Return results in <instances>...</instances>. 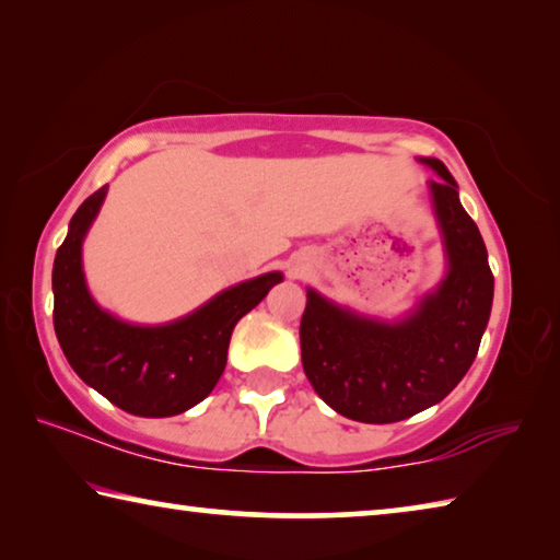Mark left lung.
<instances>
[{"mask_svg":"<svg viewBox=\"0 0 560 560\" xmlns=\"http://www.w3.org/2000/svg\"><path fill=\"white\" fill-rule=\"evenodd\" d=\"M447 277L412 316L395 324L358 316L306 291L301 363L308 383L338 415L358 422H400L444 400L477 358L494 299L487 246L444 163L424 158Z\"/></svg>","mask_w":560,"mask_h":560,"instance_id":"left-lung-1","label":"left lung"}]
</instances>
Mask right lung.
<instances>
[{"label":"right lung","mask_w":560,"mask_h":560,"mask_svg":"<svg viewBox=\"0 0 560 560\" xmlns=\"http://www.w3.org/2000/svg\"><path fill=\"white\" fill-rule=\"evenodd\" d=\"M108 187L96 189L71 217L54 259V328L75 375L138 417H173L202 402L226 365L232 330L281 281L279 271L217 293L195 314L165 326H132L91 299L81 244Z\"/></svg>","instance_id":"1"}]
</instances>
